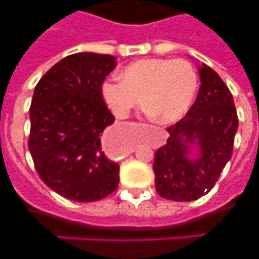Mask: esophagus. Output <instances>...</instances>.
Masks as SVG:
<instances>
[{
    "mask_svg": "<svg viewBox=\"0 0 259 259\" xmlns=\"http://www.w3.org/2000/svg\"><path fill=\"white\" fill-rule=\"evenodd\" d=\"M103 148L108 154H114L115 149H116V145L114 144V142L111 140V138L109 137L108 134L104 135V138H103Z\"/></svg>",
    "mask_w": 259,
    "mask_h": 259,
    "instance_id": "esophagus-1",
    "label": "esophagus"
}]
</instances>
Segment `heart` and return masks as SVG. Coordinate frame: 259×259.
Returning a JSON list of instances; mask_svg holds the SVG:
<instances>
[{"label":"heart","mask_w":259,"mask_h":259,"mask_svg":"<svg viewBox=\"0 0 259 259\" xmlns=\"http://www.w3.org/2000/svg\"><path fill=\"white\" fill-rule=\"evenodd\" d=\"M119 79L103 82L104 100L115 116L126 117L140 105L151 119L170 124L184 116L194 101L198 74L183 59H143L132 62L120 72Z\"/></svg>","instance_id":"heart-1"}]
</instances>
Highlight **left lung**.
<instances>
[{"mask_svg":"<svg viewBox=\"0 0 259 259\" xmlns=\"http://www.w3.org/2000/svg\"><path fill=\"white\" fill-rule=\"evenodd\" d=\"M200 88L187 115L168 127L166 144L155 153L153 170L160 197L190 202L215 185L232 158L238 116L233 96L218 74L203 64ZM190 144L200 146L197 159L187 156Z\"/></svg>","mask_w":259,"mask_h":259,"instance_id":"left-lung-1","label":"left lung"}]
</instances>
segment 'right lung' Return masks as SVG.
Listing matches in <instances>:
<instances>
[{"mask_svg": "<svg viewBox=\"0 0 259 259\" xmlns=\"http://www.w3.org/2000/svg\"><path fill=\"white\" fill-rule=\"evenodd\" d=\"M115 66L113 55H69L33 91L28 149L36 171L54 192L75 202L100 200L119 185V164L106 158L100 139L115 120L101 93Z\"/></svg>", "mask_w": 259, "mask_h": 259, "instance_id": "right-lung-1", "label": "right lung"}]
</instances>
